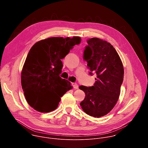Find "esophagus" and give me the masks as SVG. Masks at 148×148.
I'll list each match as a JSON object with an SVG mask.
<instances>
[{
    "mask_svg": "<svg viewBox=\"0 0 148 148\" xmlns=\"http://www.w3.org/2000/svg\"><path fill=\"white\" fill-rule=\"evenodd\" d=\"M71 84H72V86H73L75 89H78V85L77 84L74 83V82H73Z\"/></svg>",
    "mask_w": 148,
    "mask_h": 148,
    "instance_id": "34e87169",
    "label": "esophagus"
}]
</instances>
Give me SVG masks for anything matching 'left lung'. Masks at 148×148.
I'll use <instances>...</instances> for the list:
<instances>
[{
    "instance_id": "1",
    "label": "left lung",
    "mask_w": 148,
    "mask_h": 148,
    "mask_svg": "<svg viewBox=\"0 0 148 148\" xmlns=\"http://www.w3.org/2000/svg\"><path fill=\"white\" fill-rule=\"evenodd\" d=\"M84 51L90 74L97 75L94 86H81L86 94L80 103L87 114L99 118L108 114L116 103L123 79L122 61L114 47L107 41L94 37L87 40Z\"/></svg>"
}]
</instances>
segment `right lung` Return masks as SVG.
Returning <instances> with one entry per match:
<instances>
[{"mask_svg": "<svg viewBox=\"0 0 148 148\" xmlns=\"http://www.w3.org/2000/svg\"><path fill=\"white\" fill-rule=\"evenodd\" d=\"M78 36L50 37L30 49L21 73V83L27 103L40 112L56 110L61 97L72 88L70 82L60 77L64 58L75 45Z\"/></svg>", "mask_w": 148, "mask_h": 148, "instance_id": "add662e5", "label": "right lung"}]
</instances>
